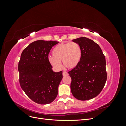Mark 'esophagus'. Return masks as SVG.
Instances as JSON below:
<instances>
[{
	"mask_svg": "<svg viewBox=\"0 0 126 126\" xmlns=\"http://www.w3.org/2000/svg\"><path fill=\"white\" fill-rule=\"evenodd\" d=\"M63 76H66V75H68V72L67 71H63Z\"/></svg>",
	"mask_w": 126,
	"mask_h": 126,
	"instance_id": "obj_1",
	"label": "esophagus"
}]
</instances>
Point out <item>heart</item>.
<instances>
[{
    "instance_id": "obj_1",
    "label": "heart",
    "mask_w": 126,
    "mask_h": 126,
    "mask_svg": "<svg viewBox=\"0 0 126 126\" xmlns=\"http://www.w3.org/2000/svg\"><path fill=\"white\" fill-rule=\"evenodd\" d=\"M52 56H49L48 62L56 69L62 66L61 62L67 69H74L80 63L82 50L80 45L76 43H66L59 44L54 49Z\"/></svg>"
}]
</instances>
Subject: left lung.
I'll return each mask as SVG.
<instances>
[{"mask_svg": "<svg viewBox=\"0 0 126 126\" xmlns=\"http://www.w3.org/2000/svg\"><path fill=\"white\" fill-rule=\"evenodd\" d=\"M72 41L81 47L82 57L78 65L68 71L71 93L78 100H89L97 96L105 85L107 78L105 56L93 40L80 37Z\"/></svg>", "mask_w": 126, "mask_h": 126, "instance_id": "1", "label": "left lung"}]
</instances>
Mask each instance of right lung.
Masks as SVG:
<instances>
[{"mask_svg": "<svg viewBox=\"0 0 126 126\" xmlns=\"http://www.w3.org/2000/svg\"><path fill=\"white\" fill-rule=\"evenodd\" d=\"M58 41L37 40L22 52L18 63L19 83L30 99L41 105L54 101L63 78V71L54 72L48 55Z\"/></svg>", "mask_w": 126, "mask_h": 126, "instance_id": "1", "label": "right lung"}]
</instances>
